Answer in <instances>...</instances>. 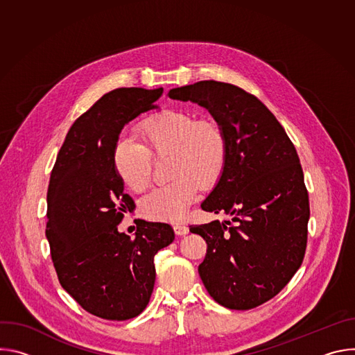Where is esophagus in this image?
Wrapping results in <instances>:
<instances>
[{
    "label": "esophagus",
    "mask_w": 355,
    "mask_h": 355,
    "mask_svg": "<svg viewBox=\"0 0 355 355\" xmlns=\"http://www.w3.org/2000/svg\"><path fill=\"white\" fill-rule=\"evenodd\" d=\"M174 232L178 234V236H184V234H188L189 233V227L184 223H175L174 225Z\"/></svg>",
    "instance_id": "1"
}]
</instances>
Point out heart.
<instances>
[{
    "instance_id": "b5f03b06",
    "label": "heart",
    "mask_w": 355,
    "mask_h": 355,
    "mask_svg": "<svg viewBox=\"0 0 355 355\" xmlns=\"http://www.w3.org/2000/svg\"><path fill=\"white\" fill-rule=\"evenodd\" d=\"M148 148L130 137H121L114 150L115 170L133 192H143L151 184V153L173 155V181L148 193L141 200L144 216L156 220H181L193 204L199 184L214 185L227 159V140L214 121L195 118L182 111H164L143 125Z\"/></svg>"
}]
</instances>
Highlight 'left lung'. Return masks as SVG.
I'll return each mask as SVG.
<instances>
[{
	"mask_svg": "<svg viewBox=\"0 0 355 355\" xmlns=\"http://www.w3.org/2000/svg\"><path fill=\"white\" fill-rule=\"evenodd\" d=\"M168 96L208 110L227 140L225 168L200 208L232 220L189 226L208 244L199 277L219 305L257 308L305 256L309 196L295 146L261 101L236 85L199 81Z\"/></svg>",
	"mask_w": 355,
	"mask_h": 355,
	"instance_id": "1",
	"label": "left lung"
}]
</instances>
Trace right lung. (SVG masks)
<instances>
[{"mask_svg": "<svg viewBox=\"0 0 355 355\" xmlns=\"http://www.w3.org/2000/svg\"><path fill=\"white\" fill-rule=\"evenodd\" d=\"M163 88H118L70 128L50 174L46 237L64 291L94 316L140 315L155 288L157 251L174 241L168 223L140 220L135 237L118 230L135 208L114 164L125 125L159 110Z\"/></svg>", "mask_w": 355, "mask_h": 355, "instance_id": "obj_1", "label": "right lung"}]
</instances>
